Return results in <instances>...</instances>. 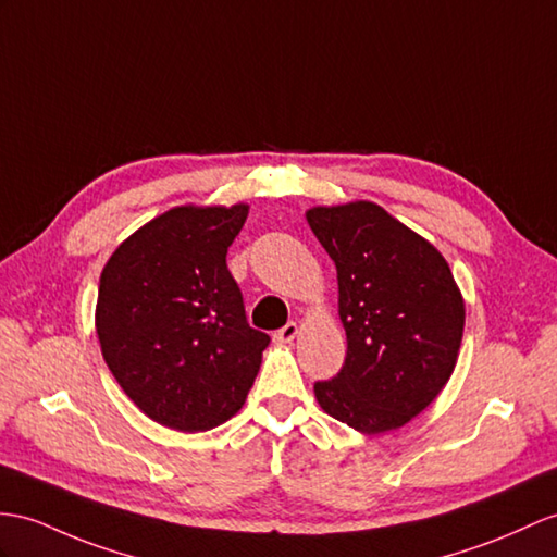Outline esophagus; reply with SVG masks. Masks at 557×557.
Returning <instances> with one entry per match:
<instances>
[{
    "mask_svg": "<svg viewBox=\"0 0 557 557\" xmlns=\"http://www.w3.org/2000/svg\"><path fill=\"white\" fill-rule=\"evenodd\" d=\"M297 333H300V329H297V323H295V321H290V323L283 325L281 331H276V333H274V341H276V343H281V345H288V343H293V341H295Z\"/></svg>",
    "mask_w": 557,
    "mask_h": 557,
    "instance_id": "obj_1",
    "label": "esophagus"
}]
</instances>
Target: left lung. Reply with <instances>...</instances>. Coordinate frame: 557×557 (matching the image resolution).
I'll list each match as a JSON object with an SVG mask.
<instances>
[{"label":"left lung","mask_w":557,"mask_h":557,"mask_svg":"<svg viewBox=\"0 0 557 557\" xmlns=\"http://www.w3.org/2000/svg\"><path fill=\"white\" fill-rule=\"evenodd\" d=\"M307 222L337 271L347 357L314 385L321 409L361 435L409 423L456 369L466 302L449 262L371 200L317 206Z\"/></svg>","instance_id":"8db88e82"}]
</instances>
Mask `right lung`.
<instances>
[{"label": "right lung", "instance_id": "add662e5", "mask_svg": "<svg viewBox=\"0 0 557 557\" xmlns=\"http://www.w3.org/2000/svg\"><path fill=\"white\" fill-rule=\"evenodd\" d=\"M248 210L172 208L122 240L101 271V355L125 395L170 430L226 423L260 371L269 335L248 325L226 269Z\"/></svg>", "mask_w": 557, "mask_h": 557}]
</instances>
